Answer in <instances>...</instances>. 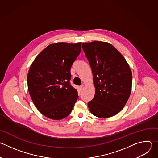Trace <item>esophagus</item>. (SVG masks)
<instances>
[{"instance_id": "esophagus-1", "label": "esophagus", "mask_w": 158, "mask_h": 158, "mask_svg": "<svg viewBox=\"0 0 158 158\" xmlns=\"http://www.w3.org/2000/svg\"><path fill=\"white\" fill-rule=\"evenodd\" d=\"M80 90H81V91H82V89H84V85H81V86H80Z\"/></svg>"}]
</instances>
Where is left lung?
<instances>
[{
  "label": "left lung",
  "instance_id": "1",
  "mask_svg": "<svg viewBox=\"0 0 158 158\" xmlns=\"http://www.w3.org/2000/svg\"><path fill=\"white\" fill-rule=\"evenodd\" d=\"M91 67L95 95L87 105L100 118L114 116L125 106L131 92L132 73L123 55L108 42L82 43Z\"/></svg>",
  "mask_w": 158,
  "mask_h": 158
}]
</instances>
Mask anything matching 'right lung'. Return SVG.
<instances>
[{
  "label": "right lung",
  "instance_id": "obj_1",
  "mask_svg": "<svg viewBox=\"0 0 158 158\" xmlns=\"http://www.w3.org/2000/svg\"><path fill=\"white\" fill-rule=\"evenodd\" d=\"M81 42H57L45 48L32 63L27 74L31 98L40 113L60 120L69 116L78 98L70 84L71 66L81 50Z\"/></svg>",
  "mask_w": 158,
  "mask_h": 158
}]
</instances>
